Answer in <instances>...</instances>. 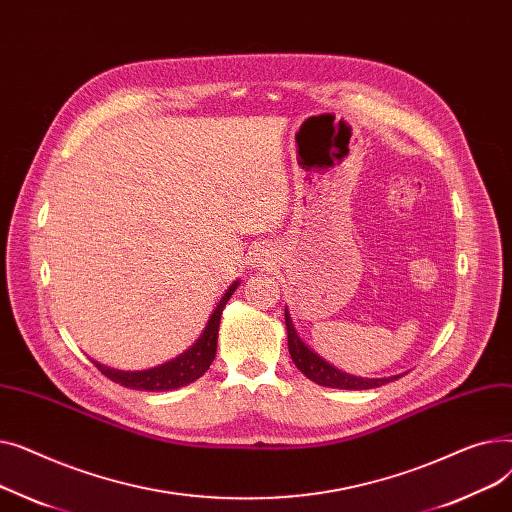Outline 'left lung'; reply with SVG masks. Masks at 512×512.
<instances>
[{
  "instance_id": "obj_1",
  "label": "left lung",
  "mask_w": 512,
  "mask_h": 512,
  "mask_svg": "<svg viewBox=\"0 0 512 512\" xmlns=\"http://www.w3.org/2000/svg\"><path fill=\"white\" fill-rule=\"evenodd\" d=\"M284 321H286V332H288V353L294 365H297L311 382L319 386L340 388V390H369L400 378V375H390V378H357V375L344 373L334 365H330L328 361L321 359L319 355H315L311 348L299 338L297 330L292 326L288 309H284Z\"/></svg>"
}]
</instances>
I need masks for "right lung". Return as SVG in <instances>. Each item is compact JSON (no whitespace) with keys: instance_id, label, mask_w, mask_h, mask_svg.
<instances>
[{"instance_id":"add662e5","label":"right lung","mask_w":512,"mask_h":512,"mask_svg":"<svg viewBox=\"0 0 512 512\" xmlns=\"http://www.w3.org/2000/svg\"><path fill=\"white\" fill-rule=\"evenodd\" d=\"M240 282L236 280L222 297V301L218 303V307L213 309L207 326L201 334V338L184 351L182 355H178L176 359L157 365L151 369H143V371H120V369H112L105 367L101 363L95 361V367L110 378L112 382L132 388V390H145V392H164V390H176L182 388L186 384H191L195 380H199L201 375L209 369L211 361L215 359V351H218V330H220V319H222V311L228 303V299L232 297V292L236 290Z\"/></svg>"}]
</instances>
